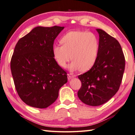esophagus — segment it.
<instances>
[{"label":"esophagus","mask_w":135,"mask_h":135,"mask_svg":"<svg viewBox=\"0 0 135 135\" xmlns=\"http://www.w3.org/2000/svg\"><path fill=\"white\" fill-rule=\"evenodd\" d=\"M67 77H68V80H71V79L74 78V76H71V75H70V74H68Z\"/></svg>","instance_id":"obj_1"}]
</instances>
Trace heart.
Listing matches in <instances>:
<instances>
[{"label": "heart", "mask_w": 135, "mask_h": 135, "mask_svg": "<svg viewBox=\"0 0 135 135\" xmlns=\"http://www.w3.org/2000/svg\"><path fill=\"white\" fill-rule=\"evenodd\" d=\"M61 45H54L53 54L60 67L65 68L71 59L69 66L71 71H86L92 68L97 61L99 42L97 36L92 32L72 31L61 39Z\"/></svg>", "instance_id": "heart-1"}]
</instances>
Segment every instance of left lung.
<instances>
[{
  "label": "left lung",
  "instance_id": "1",
  "mask_svg": "<svg viewBox=\"0 0 135 135\" xmlns=\"http://www.w3.org/2000/svg\"><path fill=\"white\" fill-rule=\"evenodd\" d=\"M97 61L90 69L80 75L81 87L77 95L90 106L105 103L119 89L125 68V58L119 42L101 29Z\"/></svg>",
  "mask_w": 135,
  "mask_h": 135
}]
</instances>
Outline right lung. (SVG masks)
<instances>
[{
  "instance_id": "1",
  "label": "right lung",
  "mask_w": 135,
  "mask_h": 135,
  "mask_svg": "<svg viewBox=\"0 0 135 135\" xmlns=\"http://www.w3.org/2000/svg\"><path fill=\"white\" fill-rule=\"evenodd\" d=\"M64 27H36L16 45L11 70L16 90L27 105L38 108L51 105L67 82V73L54 58V40Z\"/></svg>"
}]
</instances>
